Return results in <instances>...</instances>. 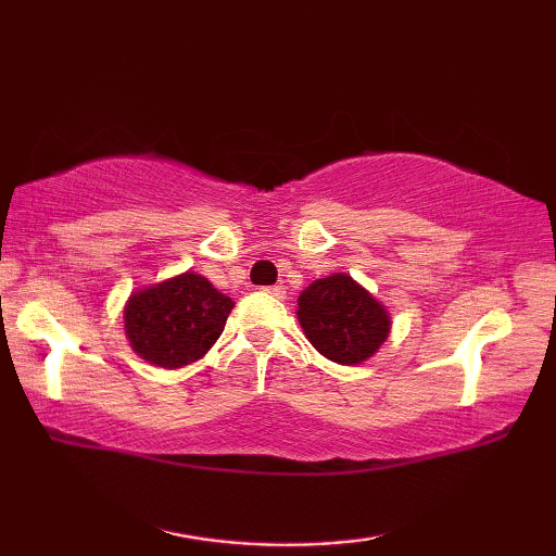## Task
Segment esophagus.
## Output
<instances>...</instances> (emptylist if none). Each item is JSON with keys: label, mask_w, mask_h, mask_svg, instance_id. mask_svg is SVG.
Returning a JSON list of instances; mask_svg holds the SVG:
<instances>
[{"label": "esophagus", "mask_w": 556, "mask_h": 556, "mask_svg": "<svg viewBox=\"0 0 556 556\" xmlns=\"http://www.w3.org/2000/svg\"><path fill=\"white\" fill-rule=\"evenodd\" d=\"M262 291H265V294H269V296H275V299H285V296H287L285 287H279V285H275V287H262Z\"/></svg>", "instance_id": "1"}]
</instances>
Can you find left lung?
Here are the masks:
<instances>
[{"label": "left lung", "mask_w": 556, "mask_h": 556, "mask_svg": "<svg viewBox=\"0 0 556 556\" xmlns=\"http://www.w3.org/2000/svg\"><path fill=\"white\" fill-rule=\"evenodd\" d=\"M296 316L308 343L338 365L370 361L392 331L388 306L345 271L316 279L301 291Z\"/></svg>", "instance_id": "left-lung-1"}]
</instances>
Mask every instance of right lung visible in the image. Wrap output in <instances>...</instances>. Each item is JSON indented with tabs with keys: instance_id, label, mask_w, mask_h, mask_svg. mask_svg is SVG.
Listing matches in <instances>:
<instances>
[{
	"instance_id": "right-lung-1",
	"label": "right lung",
	"mask_w": 556,
	"mask_h": 556,
	"mask_svg": "<svg viewBox=\"0 0 556 556\" xmlns=\"http://www.w3.org/2000/svg\"><path fill=\"white\" fill-rule=\"evenodd\" d=\"M235 301L195 271L135 289L122 321L129 348L149 365L176 370L191 365L218 341Z\"/></svg>"
}]
</instances>
